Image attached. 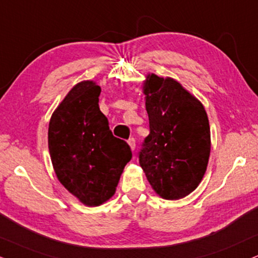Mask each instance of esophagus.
<instances>
[{"label":"esophagus","mask_w":258,"mask_h":258,"mask_svg":"<svg viewBox=\"0 0 258 258\" xmlns=\"http://www.w3.org/2000/svg\"><path fill=\"white\" fill-rule=\"evenodd\" d=\"M128 145L130 146V148H132V151H134L135 149V139L134 138H130L129 140H128Z\"/></svg>","instance_id":"34e87169"}]
</instances>
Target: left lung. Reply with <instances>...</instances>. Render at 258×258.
I'll return each mask as SVG.
<instances>
[{
	"mask_svg": "<svg viewBox=\"0 0 258 258\" xmlns=\"http://www.w3.org/2000/svg\"><path fill=\"white\" fill-rule=\"evenodd\" d=\"M149 135L139 161L154 192L179 200L201 183L211 154V128L201 101L172 78L144 81Z\"/></svg>",
	"mask_w": 258,
	"mask_h": 258,
	"instance_id": "1",
	"label": "left lung"
}]
</instances>
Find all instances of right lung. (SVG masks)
Masks as SVG:
<instances>
[{
	"label": "right lung",
	"instance_id": "add662e5",
	"mask_svg": "<svg viewBox=\"0 0 258 258\" xmlns=\"http://www.w3.org/2000/svg\"><path fill=\"white\" fill-rule=\"evenodd\" d=\"M100 86L76 84L53 111L47 144L59 183L85 206L103 205L116 192L130 147L114 138L99 109Z\"/></svg>",
	"mask_w": 258,
	"mask_h": 258
}]
</instances>
